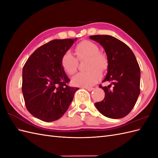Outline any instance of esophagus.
Listing matches in <instances>:
<instances>
[{
    "label": "esophagus",
    "instance_id": "34e87169",
    "mask_svg": "<svg viewBox=\"0 0 158 158\" xmlns=\"http://www.w3.org/2000/svg\"><path fill=\"white\" fill-rule=\"evenodd\" d=\"M85 89H86L87 91H93L94 89V87H85Z\"/></svg>",
    "mask_w": 158,
    "mask_h": 158
}]
</instances>
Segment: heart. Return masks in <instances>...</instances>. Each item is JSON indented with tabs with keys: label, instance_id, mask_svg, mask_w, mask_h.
I'll return each mask as SVG.
<instances>
[{
	"label": "heart",
	"instance_id": "obj_1",
	"mask_svg": "<svg viewBox=\"0 0 158 158\" xmlns=\"http://www.w3.org/2000/svg\"><path fill=\"white\" fill-rule=\"evenodd\" d=\"M99 47L89 40L79 43L75 47L77 59L87 58L85 69L87 71L78 73L71 79L73 85L89 87L98 83L102 77V73L108 67V59L106 55L99 52ZM70 51L65 52L61 58V66L68 75H73L77 69L78 60Z\"/></svg>",
	"mask_w": 158,
	"mask_h": 158
}]
</instances>
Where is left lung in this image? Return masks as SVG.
Segmentation results:
<instances>
[{"label":"left lung","mask_w":158,"mask_h":158,"mask_svg":"<svg viewBox=\"0 0 158 158\" xmlns=\"http://www.w3.org/2000/svg\"><path fill=\"white\" fill-rule=\"evenodd\" d=\"M89 38L104 48L108 67L103 82L110 83L108 87L99 86L105 97L95 106L108 118H123L133 108L140 94L141 72L136 58L129 46L113 36L95 35Z\"/></svg>","instance_id":"8db88e82"}]
</instances>
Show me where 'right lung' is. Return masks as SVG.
<instances>
[{"label": "right lung", "mask_w": 158, "mask_h": 158, "mask_svg": "<svg viewBox=\"0 0 158 158\" xmlns=\"http://www.w3.org/2000/svg\"><path fill=\"white\" fill-rule=\"evenodd\" d=\"M75 39L54 40L35 50L22 73V92L29 113L45 122L59 119L67 110L79 88L70 81L61 66V58Z\"/></svg>", "instance_id": "obj_1"}]
</instances>
